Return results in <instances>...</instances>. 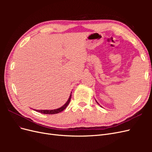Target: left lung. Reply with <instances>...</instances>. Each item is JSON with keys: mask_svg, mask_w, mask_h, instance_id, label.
<instances>
[{"mask_svg": "<svg viewBox=\"0 0 152 152\" xmlns=\"http://www.w3.org/2000/svg\"><path fill=\"white\" fill-rule=\"evenodd\" d=\"M97 103H98V104H99V103H98V102H97Z\"/></svg>", "mask_w": 152, "mask_h": 152, "instance_id": "left-lung-1", "label": "left lung"}]
</instances>
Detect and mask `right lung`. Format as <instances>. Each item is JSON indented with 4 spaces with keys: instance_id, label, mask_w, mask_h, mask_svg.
<instances>
[{
    "instance_id": "1",
    "label": "right lung",
    "mask_w": 152,
    "mask_h": 152,
    "mask_svg": "<svg viewBox=\"0 0 152 152\" xmlns=\"http://www.w3.org/2000/svg\"><path fill=\"white\" fill-rule=\"evenodd\" d=\"M71 97H72V92H71V94H70V96H69L68 99L67 100V102L65 103V104L63 105L61 107L59 108L54 109V110H35L37 112H40L41 113H44V114H56V113H58L59 112L63 111V110L66 108L68 104H69V103H70V102Z\"/></svg>"
}]
</instances>
